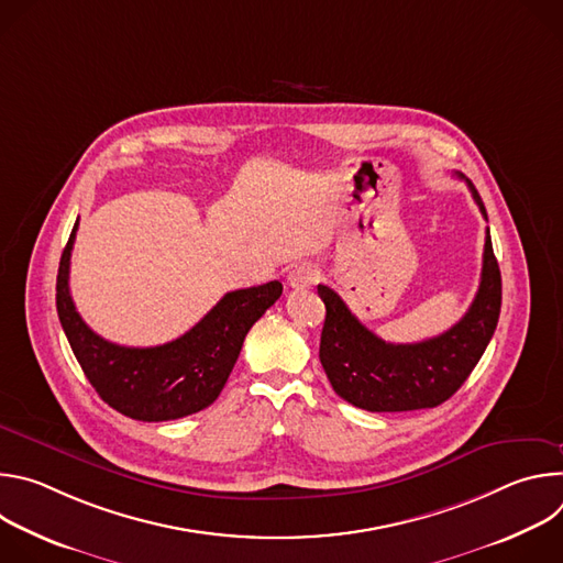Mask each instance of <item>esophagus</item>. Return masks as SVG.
Returning <instances> with one entry per match:
<instances>
[{
  "mask_svg": "<svg viewBox=\"0 0 563 563\" xmlns=\"http://www.w3.org/2000/svg\"><path fill=\"white\" fill-rule=\"evenodd\" d=\"M316 280H318V267L311 265V263L296 265V267L289 272V276H287V285L294 287V289L311 287Z\"/></svg>",
  "mask_w": 563,
  "mask_h": 563,
  "instance_id": "esophagus-1",
  "label": "esophagus"
}]
</instances>
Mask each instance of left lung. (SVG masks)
Here are the masks:
<instances>
[{"instance_id":"obj_1","label":"left lung","mask_w":563,"mask_h":563,"mask_svg":"<svg viewBox=\"0 0 563 563\" xmlns=\"http://www.w3.org/2000/svg\"><path fill=\"white\" fill-rule=\"evenodd\" d=\"M456 178L467 183L488 220L474 185L463 174ZM318 296L328 309L318 356L334 391L367 412H410L441 406L484 356L499 323L501 272L488 229L478 291L465 316L448 332L406 345L385 343L369 332L328 285H318Z\"/></svg>"}]
</instances>
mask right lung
<instances>
[{"mask_svg": "<svg viewBox=\"0 0 563 563\" xmlns=\"http://www.w3.org/2000/svg\"><path fill=\"white\" fill-rule=\"evenodd\" d=\"M77 222L59 258L57 316L70 350L104 404L120 415L157 423L209 408L222 391L243 341L256 320L280 298L283 285L235 289L180 339L155 347H124L98 336L77 313L68 267Z\"/></svg>", "mask_w": 563, "mask_h": 563, "instance_id": "obj_1", "label": "right lung"}]
</instances>
